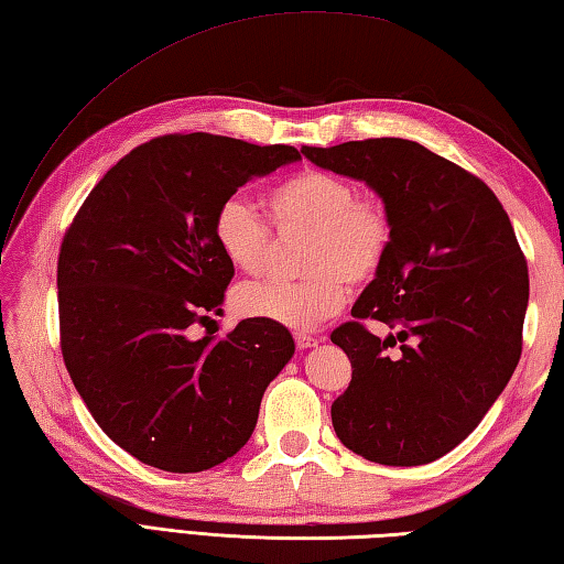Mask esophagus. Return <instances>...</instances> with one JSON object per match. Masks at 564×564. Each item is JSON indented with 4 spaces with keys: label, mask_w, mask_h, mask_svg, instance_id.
<instances>
[{
    "label": "esophagus",
    "mask_w": 564,
    "mask_h": 564,
    "mask_svg": "<svg viewBox=\"0 0 564 564\" xmlns=\"http://www.w3.org/2000/svg\"><path fill=\"white\" fill-rule=\"evenodd\" d=\"M295 344H297V349H301V351H305V349H315V346L319 344V339H315V337H310V334H303V332H297V334H295Z\"/></svg>",
    "instance_id": "34e87169"
}]
</instances>
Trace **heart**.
<instances>
[{
    "mask_svg": "<svg viewBox=\"0 0 564 564\" xmlns=\"http://www.w3.org/2000/svg\"><path fill=\"white\" fill-rule=\"evenodd\" d=\"M267 210L281 232H310L305 251L307 281H249L237 285L235 310L242 317L291 329H315L334 317L351 285L378 275L392 245L388 210L361 198L354 182L337 174L305 170L267 194ZM213 239L230 267L261 273L271 259V235L245 200L227 198L213 215Z\"/></svg>",
    "mask_w": 564,
    "mask_h": 564,
    "instance_id": "obj_1",
    "label": "heart"
}]
</instances>
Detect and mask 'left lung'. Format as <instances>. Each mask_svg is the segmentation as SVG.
<instances>
[{
  "mask_svg": "<svg viewBox=\"0 0 564 564\" xmlns=\"http://www.w3.org/2000/svg\"><path fill=\"white\" fill-rule=\"evenodd\" d=\"M322 170L373 188L392 223L388 259L356 319L400 325L398 344L361 322L332 332L351 382L332 404L346 448L380 465H424L482 422L521 358L529 269L485 182L402 138L303 148Z\"/></svg>",
  "mask_w": 564,
  "mask_h": 564,
  "instance_id": "obj_1",
  "label": "left lung"
}]
</instances>
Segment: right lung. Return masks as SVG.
<instances>
[{
	"label": "right lung",
	"instance_id": "obj_1",
	"mask_svg": "<svg viewBox=\"0 0 564 564\" xmlns=\"http://www.w3.org/2000/svg\"><path fill=\"white\" fill-rule=\"evenodd\" d=\"M301 160L291 145L188 133L154 138L111 166L59 247V344L104 434L140 463L200 473L257 426L269 382L295 354L283 325L242 319L194 337L223 313L235 275L213 215L239 186Z\"/></svg>",
	"mask_w": 564,
	"mask_h": 564
}]
</instances>
